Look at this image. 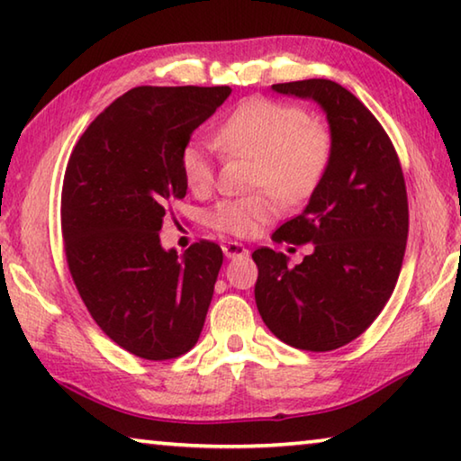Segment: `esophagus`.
<instances>
[{
  "label": "esophagus",
  "instance_id": "1",
  "mask_svg": "<svg viewBox=\"0 0 461 461\" xmlns=\"http://www.w3.org/2000/svg\"><path fill=\"white\" fill-rule=\"evenodd\" d=\"M223 254L225 258H241V256H248V248L238 244V241H228V244H223Z\"/></svg>",
  "mask_w": 461,
  "mask_h": 461
}]
</instances>
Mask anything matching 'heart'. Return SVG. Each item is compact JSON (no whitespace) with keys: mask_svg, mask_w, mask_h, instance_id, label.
I'll return each mask as SVG.
<instances>
[{"mask_svg":"<svg viewBox=\"0 0 461 461\" xmlns=\"http://www.w3.org/2000/svg\"><path fill=\"white\" fill-rule=\"evenodd\" d=\"M221 150L256 160L254 186L268 189L283 201H299L321 183L333 152V138L327 126L309 120L305 109L254 97L233 109L215 131ZM181 170L186 186L205 193L213 185L212 154L201 142L183 148ZM276 201L262 193L244 199H225L209 212L213 230L248 238L260 225L275 220Z\"/></svg>","mask_w":461,"mask_h":461,"instance_id":"1","label":"heart"}]
</instances>
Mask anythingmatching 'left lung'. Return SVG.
<instances>
[{
	"label": "left lung",
	"instance_id": "left-lung-1",
	"mask_svg": "<svg viewBox=\"0 0 461 461\" xmlns=\"http://www.w3.org/2000/svg\"><path fill=\"white\" fill-rule=\"evenodd\" d=\"M272 89L323 109L333 152L303 213L272 233L278 244L311 241L313 252L288 267L283 252L256 249V305L280 341L330 352L368 330L394 291L409 236L407 186L384 128L346 87L307 79Z\"/></svg>",
	"mask_w": 461,
	"mask_h": 461
}]
</instances>
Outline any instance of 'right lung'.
<instances>
[{
    "mask_svg": "<svg viewBox=\"0 0 461 461\" xmlns=\"http://www.w3.org/2000/svg\"><path fill=\"white\" fill-rule=\"evenodd\" d=\"M230 87H136L105 107L68 158L60 223L71 276L109 339L144 360L197 343L223 252L197 241L183 256L160 244L183 199V148Z\"/></svg>",
    "mask_w": 461,
    "mask_h": 461,
    "instance_id": "right-lung-1",
    "label": "right lung"
}]
</instances>
